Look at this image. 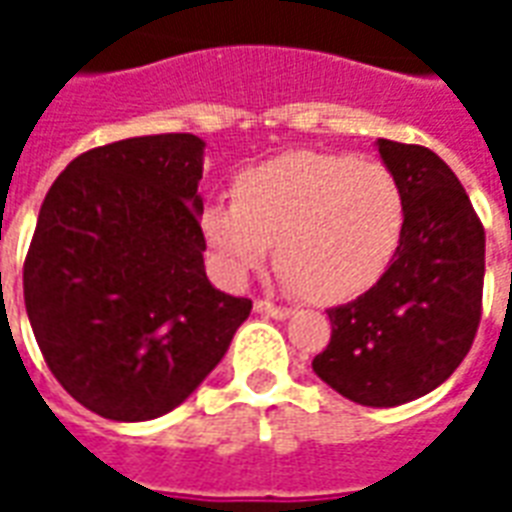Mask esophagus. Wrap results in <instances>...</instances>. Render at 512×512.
Masks as SVG:
<instances>
[{
  "label": "esophagus",
  "mask_w": 512,
  "mask_h": 512,
  "mask_svg": "<svg viewBox=\"0 0 512 512\" xmlns=\"http://www.w3.org/2000/svg\"><path fill=\"white\" fill-rule=\"evenodd\" d=\"M255 312L257 315H266V318H290V307H282V304H274V301L268 299H257L255 301Z\"/></svg>",
  "instance_id": "34e87169"
}]
</instances>
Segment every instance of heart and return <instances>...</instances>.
Returning <instances> with one entry per match:
<instances>
[{
	"label": "heart",
	"mask_w": 512,
	"mask_h": 512,
	"mask_svg": "<svg viewBox=\"0 0 512 512\" xmlns=\"http://www.w3.org/2000/svg\"><path fill=\"white\" fill-rule=\"evenodd\" d=\"M233 205L200 213L224 277L244 279L277 244V266L304 299H354L384 277L403 244L408 202L392 169L354 153L293 150L244 169Z\"/></svg>",
	"instance_id": "1"
}]
</instances>
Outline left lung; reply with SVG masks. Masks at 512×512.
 <instances>
[{"label": "left lung", "mask_w": 512, "mask_h": 512, "mask_svg": "<svg viewBox=\"0 0 512 512\" xmlns=\"http://www.w3.org/2000/svg\"><path fill=\"white\" fill-rule=\"evenodd\" d=\"M378 153L406 191V235L373 288L326 310L332 340L312 370L354 403L389 408L428 395L469 354L483 315L485 230L433 150L378 139Z\"/></svg>", "instance_id": "8db88e82"}]
</instances>
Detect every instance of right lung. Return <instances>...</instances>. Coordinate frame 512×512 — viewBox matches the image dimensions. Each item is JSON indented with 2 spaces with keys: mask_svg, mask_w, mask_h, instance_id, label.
<instances>
[{
  "mask_svg": "<svg viewBox=\"0 0 512 512\" xmlns=\"http://www.w3.org/2000/svg\"><path fill=\"white\" fill-rule=\"evenodd\" d=\"M202 142L120 139L51 183L24 260V304L46 365L117 422L180 406L222 362L252 301L205 277Z\"/></svg>",
  "mask_w": 512,
  "mask_h": 512,
  "instance_id": "right-lung-1",
  "label": "right lung"
}]
</instances>
